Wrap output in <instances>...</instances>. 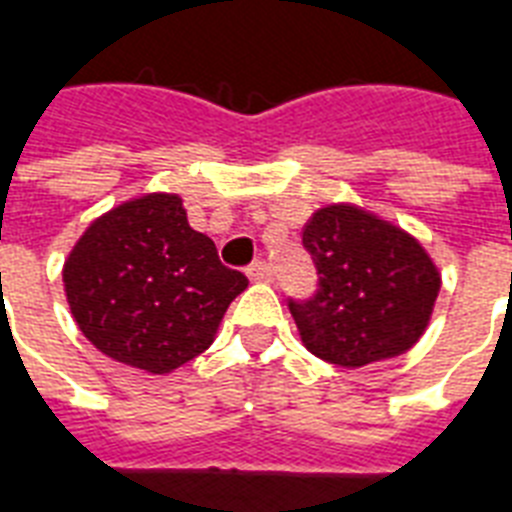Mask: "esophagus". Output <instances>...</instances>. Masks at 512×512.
<instances>
[{
  "instance_id": "1",
  "label": "esophagus",
  "mask_w": 512,
  "mask_h": 512,
  "mask_svg": "<svg viewBox=\"0 0 512 512\" xmlns=\"http://www.w3.org/2000/svg\"><path fill=\"white\" fill-rule=\"evenodd\" d=\"M245 275H248V280H253V283H269V280H272V267H269L267 261H253L251 267L245 269Z\"/></svg>"
}]
</instances>
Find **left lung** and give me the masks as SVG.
Wrapping results in <instances>:
<instances>
[{"label":"left lung","instance_id":"left-lung-1","mask_svg":"<svg viewBox=\"0 0 512 512\" xmlns=\"http://www.w3.org/2000/svg\"><path fill=\"white\" fill-rule=\"evenodd\" d=\"M318 293L288 301L304 347L344 368L398 358L422 339L441 272L417 237L376 213L334 202L301 229Z\"/></svg>","mask_w":512,"mask_h":512}]
</instances>
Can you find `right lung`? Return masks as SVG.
I'll list each match as a JSON object with an SVG mask.
<instances>
[{"instance_id":"add662e5","label":"right lung","mask_w":512,"mask_h":512,"mask_svg":"<svg viewBox=\"0 0 512 512\" xmlns=\"http://www.w3.org/2000/svg\"><path fill=\"white\" fill-rule=\"evenodd\" d=\"M245 288L248 277L221 264L170 192L98 216L63 261V291L87 342L146 374H170L208 350Z\"/></svg>"}]
</instances>
